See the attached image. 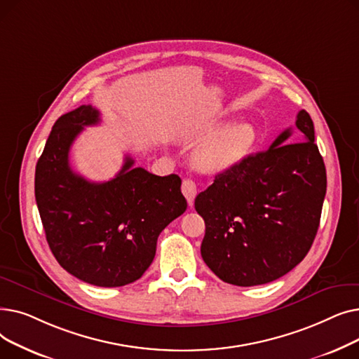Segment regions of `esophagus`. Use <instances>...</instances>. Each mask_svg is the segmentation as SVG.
Returning <instances> with one entry per match:
<instances>
[{"label":"esophagus","mask_w":359,"mask_h":359,"mask_svg":"<svg viewBox=\"0 0 359 359\" xmlns=\"http://www.w3.org/2000/svg\"><path fill=\"white\" fill-rule=\"evenodd\" d=\"M182 192L184 195V198L189 202V205L194 203L195 195H196V184L192 179H184L182 183Z\"/></svg>","instance_id":"esophagus-1"}]
</instances>
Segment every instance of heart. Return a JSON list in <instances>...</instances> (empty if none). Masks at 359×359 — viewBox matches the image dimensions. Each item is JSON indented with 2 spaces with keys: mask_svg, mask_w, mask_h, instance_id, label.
<instances>
[{
  "mask_svg": "<svg viewBox=\"0 0 359 359\" xmlns=\"http://www.w3.org/2000/svg\"><path fill=\"white\" fill-rule=\"evenodd\" d=\"M219 126V122H210L194 126L184 132V137L189 140H199L210 135L203 140L195 151V163L203 172L218 173L230 170L248 160L257 147L259 132L253 123L238 122L225 126L217 133Z\"/></svg>",
  "mask_w": 359,
  "mask_h": 359,
  "instance_id": "obj_1",
  "label": "heart"
}]
</instances>
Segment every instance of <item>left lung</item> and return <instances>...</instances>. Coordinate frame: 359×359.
Listing matches in <instances>:
<instances>
[{
    "label": "left lung",
    "mask_w": 359,
    "mask_h": 359,
    "mask_svg": "<svg viewBox=\"0 0 359 359\" xmlns=\"http://www.w3.org/2000/svg\"><path fill=\"white\" fill-rule=\"evenodd\" d=\"M295 128L297 137L292 128L280 132L269 149L218 173L195 199L205 221L202 259L227 284L253 287L284 276L314 241L326 167L306 110Z\"/></svg>",
    "instance_id": "obj_1"
}]
</instances>
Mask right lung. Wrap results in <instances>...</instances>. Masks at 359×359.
Returning a JSON list of instances; mask_svg holds the SVG:
<instances>
[{
	"label": "right lung",
	"mask_w": 359,
	"mask_h": 359,
	"mask_svg": "<svg viewBox=\"0 0 359 359\" xmlns=\"http://www.w3.org/2000/svg\"><path fill=\"white\" fill-rule=\"evenodd\" d=\"M100 111L80 106L55 122L37 160L34 196L49 248L60 265L96 287H123L140 279L156 256L157 238L187 202L177 175L156 176L134 167L94 183L74 173L69 148Z\"/></svg>",
	"instance_id": "right-lung-1"
}]
</instances>
